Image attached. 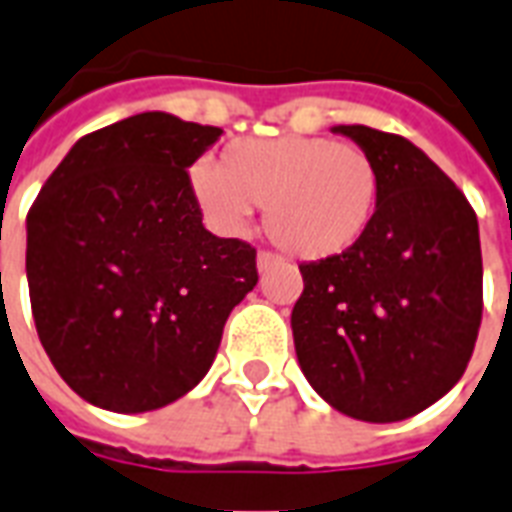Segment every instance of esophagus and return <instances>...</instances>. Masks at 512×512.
<instances>
[{
  "instance_id": "obj_1",
  "label": "esophagus",
  "mask_w": 512,
  "mask_h": 512,
  "mask_svg": "<svg viewBox=\"0 0 512 512\" xmlns=\"http://www.w3.org/2000/svg\"><path fill=\"white\" fill-rule=\"evenodd\" d=\"M280 256L278 253H272V251H259V256H256V264H259V270H270L272 264H278Z\"/></svg>"
}]
</instances>
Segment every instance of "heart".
Segmentation results:
<instances>
[{"mask_svg":"<svg viewBox=\"0 0 512 512\" xmlns=\"http://www.w3.org/2000/svg\"><path fill=\"white\" fill-rule=\"evenodd\" d=\"M191 188L218 229L237 232L264 205L267 232L299 259H329L370 232L380 169L353 142L283 134L229 142L218 164L191 169Z\"/></svg>","mask_w":512,"mask_h":512,"instance_id":"obj_1","label":"heart"}]
</instances>
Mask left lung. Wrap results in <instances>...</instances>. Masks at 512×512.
<instances>
[{
    "label": "left lung",
    "instance_id": "8db88e82",
    "mask_svg": "<svg viewBox=\"0 0 512 512\" xmlns=\"http://www.w3.org/2000/svg\"><path fill=\"white\" fill-rule=\"evenodd\" d=\"M380 169L370 232L299 264L291 310L299 367L345 416L388 424L434 405L470 364L483 318L475 210L421 148L370 126H337Z\"/></svg>",
    "mask_w": 512,
    "mask_h": 512
}]
</instances>
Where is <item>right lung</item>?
Segmentation results:
<instances>
[{"instance_id":"obj_1","label":"right lung","mask_w":512,"mask_h":512,"mask_svg":"<svg viewBox=\"0 0 512 512\" xmlns=\"http://www.w3.org/2000/svg\"><path fill=\"white\" fill-rule=\"evenodd\" d=\"M224 129L140 113L80 137L26 215L40 343L67 386L113 413L175 402L213 364L256 248L215 237L188 167Z\"/></svg>"}]
</instances>
